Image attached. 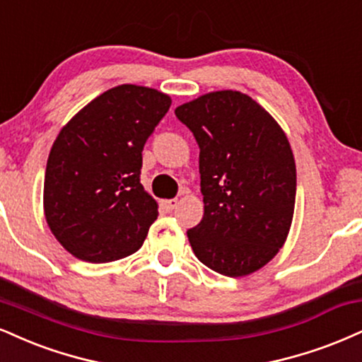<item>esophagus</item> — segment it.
<instances>
[{
    "label": "esophagus",
    "instance_id": "obj_1",
    "mask_svg": "<svg viewBox=\"0 0 362 362\" xmlns=\"http://www.w3.org/2000/svg\"><path fill=\"white\" fill-rule=\"evenodd\" d=\"M178 206V199H168V200H163V207L167 209V211H173Z\"/></svg>",
    "mask_w": 362,
    "mask_h": 362
}]
</instances>
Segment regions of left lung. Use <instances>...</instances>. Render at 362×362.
Returning a JSON list of instances; mask_svg holds the SVG:
<instances>
[{"mask_svg": "<svg viewBox=\"0 0 362 362\" xmlns=\"http://www.w3.org/2000/svg\"><path fill=\"white\" fill-rule=\"evenodd\" d=\"M175 116L200 148L204 217L187 230L195 256L224 276H245L275 258L293 219L297 168L288 139L250 95L216 90Z\"/></svg>", "mask_w": 362, "mask_h": 362, "instance_id": "obj_1", "label": "left lung"}]
</instances>
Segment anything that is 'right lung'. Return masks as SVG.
<instances>
[{
    "mask_svg": "<svg viewBox=\"0 0 362 362\" xmlns=\"http://www.w3.org/2000/svg\"><path fill=\"white\" fill-rule=\"evenodd\" d=\"M172 99L123 84L90 101L64 126L45 170L43 211L57 241L89 263H110L141 247L158 217L139 173L143 146Z\"/></svg>",
    "mask_w": 362,
    "mask_h": 362,
    "instance_id": "obj_1",
    "label": "right lung"
}]
</instances>
